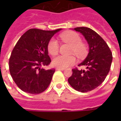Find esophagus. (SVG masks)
<instances>
[{
	"label": "esophagus",
	"mask_w": 121,
	"mask_h": 121,
	"mask_svg": "<svg viewBox=\"0 0 121 121\" xmlns=\"http://www.w3.org/2000/svg\"><path fill=\"white\" fill-rule=\"evenodd\" d=\"M56 70H62V71H63V70H65V68H56Z\"/></svg>",
	"instance_id": "esophagus-1"
}]
</instances>
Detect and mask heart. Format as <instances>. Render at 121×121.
I'll return each instance as SVG.
<instances>
[{"mask_svg":"<svg viewBox=\"0 0 121 121\" xmlns=\"http://www.w3.org/2000/svg\"><path fill=\"white\" fill-rule=\"evenodd\" d=\"M61 39L66 43L72 46L71 53H74L79 58L84 56L86 53V47L85 44L82 43L80 35L75 32H66L60 36ZM59 45L55 39H51L48 44V51L52 56H55L58 53ZM76 62V59L73 56H58L52 61L53 66L58 68H65L72 66Z\"/></svg>","mask_w":121,"mask_h":121,"instance_id":"heart-1","label":"heart"}]
</instances>
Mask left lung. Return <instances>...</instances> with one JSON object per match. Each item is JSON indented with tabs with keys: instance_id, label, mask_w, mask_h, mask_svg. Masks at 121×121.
I'll list each match as a JSON object with an SVG mask.
<instances>
[{
	"instance_id": "obj_1",
	"label": "left lung",
	"mask_w": 121,
	"mask_h": 121,
	"mask_svg": "<svg viewBox=\"0 0 121 121\" xmlns=\"http://www.w3.org/2000/svg\"><path fill=\"white\" fill-rule=\"evenodd\" d=\"M73 30L84 36L89 51L85 59L78 65L85 66L86 70H72V75L68 81L76 90L87 92L97 88L104 81L111 68L112 55L107 44L94 30L86 27H76Z\"/></svg>"
}]
</instances>
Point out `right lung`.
<instances>
[{
    "label": "right lung",
    "instance_id": "right-lung-1",
    "mask_svg": "<svg viewBox=\"0 0 121 121\" xmlns=\"http://www.w3.org/2000/svg\"><path fill=\"white\" fill-rule=\"evenodd\" d=\"M61 29H30L16 43L9 59V70L14 82L22 91L38 94L48 87L55 70H46L41 66L51 62L48 44Z\"/></svg>",
    "mask_w": 121,
    "mask_h": 121
}]
</instances>
